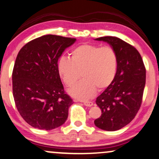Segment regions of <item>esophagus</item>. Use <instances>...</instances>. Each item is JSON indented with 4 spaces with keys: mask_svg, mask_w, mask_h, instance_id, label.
Segmentation results:
<instances>
[{
    "mask_svg": "<svg viewBox=\"0 0 159 159\" xmlns=\"http://www.w3.org/2000/svg\"><path fill=\"white\" fill-rule=\"evenodd\" d=\"M84 104L87 107H92L93 105V103L92 101H84Z\"/></svg>",
    "mask_w": 159,
    "mask_h": 159,
    "instance_id": "1",
    "label": "esophagus"
}]
</instances>
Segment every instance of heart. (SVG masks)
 <instances>
[{
    "label": "heart",
    "mask_w": 159,
    "mask_h": 159,
    "mask_svg": "<svg viewBox=\"0 0 159 159\" xmlns=\"http://www.w3.org/2000/svg\"><path fill=\"white\" fill-rule=\"evenodd\" d=\"M118 57L116 49L110 46L84 43L75 47L70 58H59L57 68L65 84L72 87L81 78L84 79L69 89L74 98L87 100L97 92L107 89L112 84L118 71Z\"/></svg>",
    "instance_id": "obj_1"
}]
</instances>
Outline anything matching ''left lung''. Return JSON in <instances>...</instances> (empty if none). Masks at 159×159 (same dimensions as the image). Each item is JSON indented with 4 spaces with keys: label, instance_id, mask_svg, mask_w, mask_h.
<instances>
[{
    "label": "left lung",
    "instance_id": "1",
    "mask_svg": "<svg viewBox=\"0 0 159 159\" xmlns=\"http://www.w3.org/2000/svg\"><path fill=\"white\" fill-rule=\"evenodd\" d=\"M107 42L118 57L116 78L96 98L101 116L95 125L107 131H116L133 121L142 103L146 83V68L140 53L133 46L112 36L97 38Z\"/></svg>",
    "mask_w": 159,
    "mask_h": 159
}]
</instances>
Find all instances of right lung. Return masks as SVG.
<instances>
[{
  "mask_svg": "<svg viewBox=\"0 0 159 159\" xmlns=\"http://www.w3.org/2000/svg\"><path fill=\"white\" fill-rule=\"evenodd\" d=\"M75 38L47 35L20 49L12 71V93L17 110L26 123L40 129L64 124L72 99L58 72L59 57Z\"/></svg>",
  "mask_w": 159,
  "mask_h": 159,
  "instance_id": "right-lung-1",
  "label": "right lung"
}]
</instances>
